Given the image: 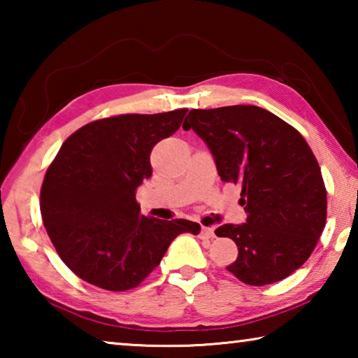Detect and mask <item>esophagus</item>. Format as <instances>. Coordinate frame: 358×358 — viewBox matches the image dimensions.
Returning a JSON list of instances; mask_svg holds the SVG:
<instances>
[{
    "label": "esophagus",
    "mask_w": 358,
    "mask_h": 358,
    "mask_svg": "<svg viewBox=\"0 0 358 358\" xmlns=\"http://www.w3.org/2000/svg\"><path fill=\"white\" fill-rule=\"evenodd\" d=\"M201 235L203 238H215V230L211 227H202Z\"/></svg>",
    "instance_id": "34e87169"
}]
</instances>
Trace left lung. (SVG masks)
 I'll return each mask as SVG.
<instances>
[{
    "mask_svg": "<svg viewBox=\"0 0 358 358\" xmlns=\"http://www.w3.org/2000/svg\"><path fill=\"white\" fill-rule=\"evenodd\" d=\"M207 143L222 181L241 187L243 224H222L238 257L227 270L250 286L292 275L311 256L327 220L316 156L299 131L257 106L194 108L183 123Z\"/></svg>",
    "mask_w": 358,
    "mask_h": 358,
    "instance_id": "8db88e82",
    "label": "left lung"
}]
</instances>
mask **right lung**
<instances>
[{
  "mask_svg": "<svg viewBox=\"0 0 358 358\" xmlns=\"http://www.w3.org/2000/svg\"><path fill=\"white\" fill-rule=\"evenodd\" d=\"M187 108L118 115L93 121L66 138L41 189V213L63 262L93 286L123 292L141 284L187 220L141 215L137 187L153 173L150 153L186 120Z\"/></svg>",
  "mask_w": 358,
  "mask_h": 358,
  "instance_id": "add662e5",
  "label": "right lung"
}]
</instances>
